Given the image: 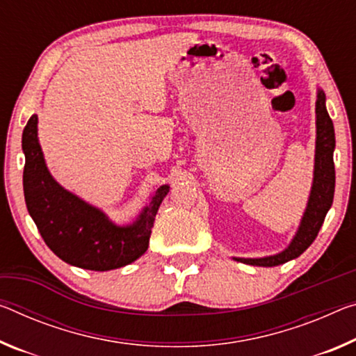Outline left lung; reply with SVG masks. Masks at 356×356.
Wrapping results in <instances>:
<instances>
[{
  "mask_svg": "<svg viewBox=\"0 0 356 356\" xmlns=\"http://www.w3.org/2000/svg\"><path fill=\"white\" fill-rule=\"evenodd\" d=\"M315 128H317V134H315L312 187H310L306 211L302 213L300 227H298L290 244L282 252L275 253V255L261 258L233 257L236 261L250 264V266H279V264H284L290 259L300 257L317 238L326 213H328L332 204L336 185L334 161H332V154H334L336 149L334 127H332V120L330 118L328 111H326V97L321 88H317V101H315Z\"/></svg>",
  "mask_w": 356,
  "mask_h": 356,
  "instance_id": "1",
  "label": "left lung"
}]
</instances>
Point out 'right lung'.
I'll list each match as a JSON object with an SVG mask.
<instances>
[{
    "mask_svg": "<svg viewBox=\"0 0 356 356\" xmlns=\"http://www.w3.org/2000/svg\"><path fill=\"white\" fill-rule=\"evenodd\" d=\"M22 150L26 209L56 257L82 269L111 270L136 261L147 252L155 216L169 193V185L152 193L149 204L131 223L118 225L52 177L38 139L36 114L30 117L22 134Z\"/></svg>",
    "mask_w": 356,
    "mask_h": 356,
    "instance_id": "right-lung-1",
    "label": "right lung"
}]
</instances>
